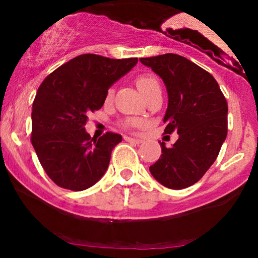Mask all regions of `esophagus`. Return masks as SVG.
Masks as SVG:
<instances>
[{
  "instance_id": "esophagus-1",
  "label": "esophagus",
  "mask_w": 258,
  "mask_h": 258,
  "mask_svg": "<svg viewBox=\"0 0 258 258\" xmlns=\"http://www.w3.org/2000/svg\"><path fill=\"white\" fill-rule=\"evenodd\" d=\"M126 142H131V143H136V144H141L142 143V139L139 138H133V137H125Z\"/></svg>"
}]
</instances>
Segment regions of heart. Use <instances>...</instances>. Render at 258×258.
I'll return each instance as SVG.
<instances>
[{
    "label": "heart",
    "mask_w": 258,
    "mask_h": 258,
    "mask_svg": "<svg viewBox=\"0 0 258 258\" xmlns=\"http://www.w3.org/2000/svg\"><path fill=\"white\" fill-rule=\"evenodd\" d=\"M136 84H137L138 90L141 91V93L143 94V96H146L148 92L152 91L154 87H158V86H160L158 79H156L155 76H153V75H141V76H138L137 80H136ZM110 97H111V91H109L108 98H110ZM132 123H133V125L141 126L142 121H135V122H132Z\"/></svg>",
    "instance_id": "b5f03b06"
}]
</instances>
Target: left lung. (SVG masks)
I'll use <instances>...</instances> for the list:
<instances>
[{
	"instance_id": "obj_1",
	"label": "left lung",
	"mask_w": 258,
	"mask_h": 258,
	"mask_svg": "<svg viewBox=\"0 0 258 258\" xmlns=\"http://www.w3.org/2000/svg\"><path fill=\"white\" fill-rule=\"evenodd\" d=\"M139 61L166 86L165 133L178 135L171 148L160 143L162 154L149 171L167 188H188L211 167L226 141L227 100L214 76L182 55L167 53Z\"/></svg>"
}]
</instances>
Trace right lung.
<instances>
[{"label":"right lung","mask_w":258,"mask_h":258,"mask_svg":"<svg viewBox=\"0 0 258 258\" xmlns=\"http://www.w3.org/2000/svg\"><path fill=\"white\" fill-rule=\"evenodd\" d=\"M137 61L82 54L55 69L38 87L32 104L31 143L57 185L85 190L104 176L111 150L122 137L106 132L91 138L85 130L87 115L102 108L109 88Z\"/></svg>","instance_id":"right-lung-1"}]
</instances>
